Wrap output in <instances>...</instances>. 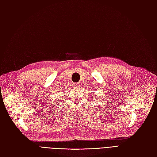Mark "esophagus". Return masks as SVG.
Segmentation results:
<instances>
[{"label": "esophagus", "instance_id": "34e87169", "mask_svg": "<svg viewBox=\"0 0 157 157\" xmlns=\"http://www.w3.org/2000/svg\"><path fill=\"white\" fill-rule=\"evenodd\" d=\"M74 86H75V87L78 88V87H79V86H80V83H75V84H74Z\"/></svg>", "mask_w": 157, "mask_h": 157}]
</instances>
